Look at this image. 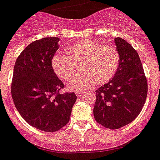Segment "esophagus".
Returning a JSON list of instances; mask_svg holds the SVG:
<instances>
[{
  "label": "esophagus",
  "instance_id": "obj_1",
  "mask_svg": "<svg viewBox=\"0 0 160 160\" xmlns=\"http://www.w3.org/2000/svg\"><path fill=\"white\" fill-rule=\"evenodd\" d=\"M83 94V92H82V91H77L76 92V95H77V96H80V95H82Z\"/></svg>",
  "mask_w": 160,
  "mask_h": 160
}]
</instances>
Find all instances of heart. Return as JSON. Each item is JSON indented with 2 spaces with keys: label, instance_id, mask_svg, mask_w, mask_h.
Returning a JSON list of instances; mask_svg holds the SVG:
<instances>
[{
  "label": "heart",
  "instance_id": "obj_1",
  "mask_svg": "<svg viewBox=\"0 0 160 160\" xmlns=\"http://www.w3.org/2000/svg\"><path fill=\"white\" fill-rule=\"evenodd\" d=\"M66 52L68 57L54 53L50 63L55 74L65 80H71L76 74V65H82L81 69L85 73L68 83L72 90L89 88L95 83H107L118 68L120 58L116 49L95 40H81L68 46Z\"/></svg>",
  "mask_w": 160,
  "mask_h": 160
}]
</instances>
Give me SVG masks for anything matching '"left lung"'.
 I'll return each instance as SVG.
<instances>
[{
	"mask_svg": "<svg viewBox=\"0 0 160 160\" xmlns=\"http://www.w3.org/2000/svg\"><path fill=\"white\" fill-rule=\"evenodd\" d=\"M120 62L118 71L96 92L93 114L105 128L117 129L131 123L141 113L148 83L138 53L125 39L114 38Z\"/></svg>",
	"mask_w": 160,
	"mask_h": 160,
	"instance_id": "1",
	"label": "left lung"
}]
</instances>
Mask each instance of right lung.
I'll list each match as a JSON object with an SVG mask.
<instances>
[{"mask_svg": "<svg viewBox=\"0 0 160 160\" xmlns=\"http://www.w3.org/2000/svg\"><path fill=\"white\" fill-rule=\"evenodd\" d=\"M59 40L47 37L31 42L18 57L13 70L15 107L30 125L44 132H56L68 123L77 98L74 92L59 93L64 83L50 63Z\"/></svg>", "mask_w": 160, "mask_h": 160, "instance_id": "add662e5", "label": "right lung"}]
</instances>
